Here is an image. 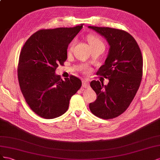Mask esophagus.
Segmentation results:
<instances>
[{"instance_id": "obj_1", "label": "esophagus", "mask_w": 160, "mask_h": 160, "mask_svg": "<svg viewBox=\"0 0 160 160\" xmlns=\"http://www.w3.org/2000/svg\"><path fill=\"white\" fill-rule=\"evenodd\" d=\"M89 86V81L88 79H84L82 80V86L84 88H88Z\"/></svg>"}]
</instances>
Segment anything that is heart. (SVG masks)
Returning <instances> with one entry per match:
<instances>
[{"mask_svg":"<svg viewBox=\"0 0 160 160\" xmlns=\"http://www.w3.org/2000/svg\"><path fill=\"white\" fill-rule=\"evenodd\" d=\"M88 42L90 45H102V46H104V43L100 39H99L97 36L94 35H90L88 37ZM75 44V41H73V42L70 44L69 48H68V52H71Z\"/></svg>","mask_w":160,"mask_h":160,"instance_id":"obj_1","label":"heart"}]
</instances>
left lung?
<instances>
[{
	"label": "left lung",
	"mask_w": 160,
	"mask_h": 160,
	"mask_svg": "<svg viewBox=\"0 0 160 160\" xmlns=\"http://www.w3.org/2000/svg\"><path fill=\"white\" fill-rule=\"evenodd\" d=\"M106 39L107 57L97 74L108 78L107 85L93 80L90 86L97 95L89 104L97 117L109 119L118 117L129 107L138 92L143 74V58L135 39L127 32L109 27L88 26Z\"/></svg>",
	"instance_id": "left-lung-1"
}]
</instances>
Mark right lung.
<instances>
[{
  "instance_id": "add662e5",
  "label": "right lung",
  "mask_w": 160,
  "mask_h": 160,
  "mask_svg": "<svg viewBox=\"0 0 160 160\" xmlns=\"http://www.w3.org/2000/svg\"><path fill=\"white\" fill-rule=\"evenodd\" d=\"M82 27L39 30L21 49L17 71L21 90L31 110L44 118L64 114L81 87L79 78L70 76L63 80L56 70L67 60L68 45Z\"/></svg>"
}]
</instances>
